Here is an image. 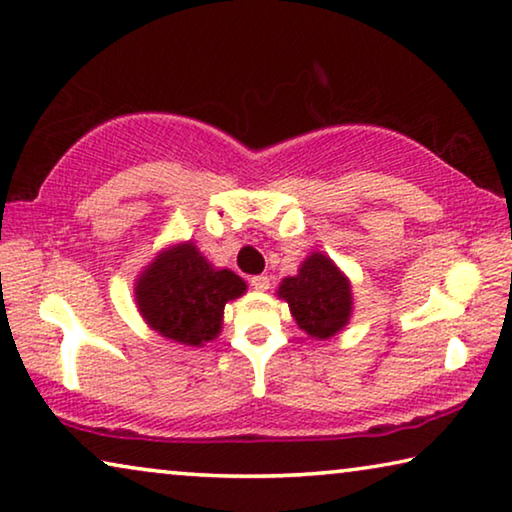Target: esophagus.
<instances>
[{
  "instance_id": "esophagus-1",
  "label": "esophagus",
  "mask_w": 512,
  "mask_h": 512,
  "mask_svg": "<svg viewBox=\"0 0 512 512\" xmlns=\"http://www.w3.org/2000/svg\"><path fill=\"white\" fill-rule=\"evenodd\" d=\"M269 278H266V275H255V278H250V287H253L255 291H266L269 289Z\"/></svg>"
}]
</instances>
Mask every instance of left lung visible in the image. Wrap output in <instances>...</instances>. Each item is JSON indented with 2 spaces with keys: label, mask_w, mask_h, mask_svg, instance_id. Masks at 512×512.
I'll return each instance as SVG.
<instances>
[{
  "label": "left lung",
  "mask_w": 512,
  "mask_h": 512,
  "mask_svg": "<svg viewBox=\"0 0 512 512\" xmlns=\"http://www.w3.org/2000/svg\"><path fill=\"white\" fill-rule=\"evenodd\" d=\"M278 298L289 305L296 326L312 339H330L353 316V285L326 253L307 255L296 275L282 278Z\"/></svg>",
  "instance_id": "left-lung-1"
}]
</instances>
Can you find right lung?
Wrapping results in <instances>:
<instances>
[{
  "label": "right lung",
  "instance_id": "obj_1",
  "mask_svg": "<svg viewBox=\"0 0 512 512\" xmlns=\"http://www.w3.org/2000/svg\"><path fill=\"white\" fill-rule=\"evenodd\" d=\"M248 285L216 269L193 241L159 250L134 282V300L148 328L182 346H205L221 335L223 310Z\"/></svg>",
  "mask_w": 512,
  "mask_h": 512
}]
</instances>
